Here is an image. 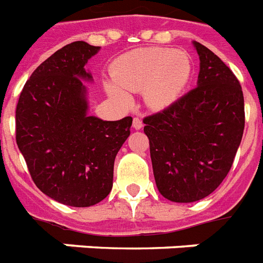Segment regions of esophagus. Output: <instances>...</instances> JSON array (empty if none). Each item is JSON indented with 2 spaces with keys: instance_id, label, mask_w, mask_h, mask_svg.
<instances>
[{
  "instance_id": "1",
  "label": "esophagus",
  "mask_w": 263,
  "mask_h": 263,
  "mask_svg": "<svg viewBox=\"0 0 263 263\" xmlns=\"http://www.w3.org/2000/svg\"><path fill=\"white\" fill-rule=\"evenodd\" d=\"M133 127L136 130H140L142 127V121L138 117H134L133 119Z\"/></svg>"
}]
</instances>
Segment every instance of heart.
<instances>
[{"label": "heart", "instance_id": "heart-1", "mask_svg": "<svg viewBox=\"0 0 263 263\" xmlns=\"http://www.w3.org/2000/svg\"><path fill=\"white\" fill-rule=\"evenodd\" d=\"M190 76L191 62L186 52L138 48L115 61L111 68L115 87H108V92L122 103H129L130 92H144L145 103L160 110L182 95Z\"/></svg>", "mask_w": 263, "mask_h": 263}]
</instances>
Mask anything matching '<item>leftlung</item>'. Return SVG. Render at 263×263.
I'll use <instances>...</instances> for the list:
<instances>
[{"mask_svg": "<svg viewBox=\"0 0 263 263\" xmlns=\"http://www.w3.org/2000/svg\"><path fill=\"white\" fill-rule=\"evenodd\" d=\"M194 46L198 85L144 118L156 186L174 202H194L220 186L245 130L239 80L215 52L198 42Z\"/></svg>", "mask_w": 263, "mask_h": 263, "instance_id": "1", "label": "left lung"}]
</instances>
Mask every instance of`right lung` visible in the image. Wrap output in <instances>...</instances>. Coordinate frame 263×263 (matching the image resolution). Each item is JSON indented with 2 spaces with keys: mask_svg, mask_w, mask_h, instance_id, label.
<instances>
[{
  "mask_svg": "<svg viewBox=\"0 0 263 263\" xmlns=\"http://www.w3.org/2000/svg\"><path fill=\"white\" fill-rule=\"evenodd\" d=\"M99 46H64L42 62L16 107V142L37 189L76 208L100 202L112 189L114 161L133 118L88 117L85 64Z\"/></svg>",
  "mask_w": 263,
  "mask_h": 263,
  "instance_id": "right-lung-1",
  "label": "right lung"
}]
</instances>
